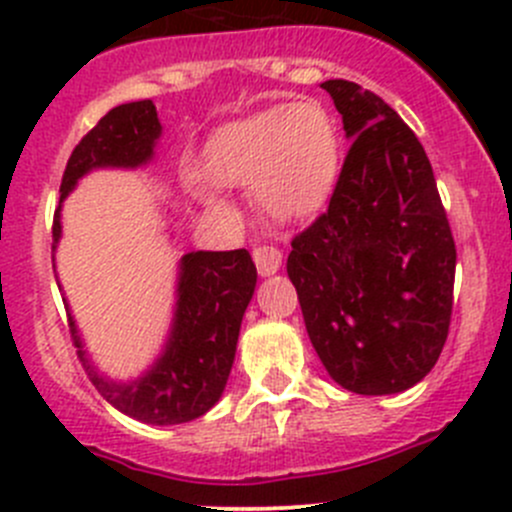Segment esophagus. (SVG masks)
<instances>
[{"mask_svg":"<svg viewBox=\"0 0 512 512\" xmlns=\"http://www.w3.org/2000/svg\"><path fill=\"white\" fill-rule=\"evenodd\" d=\"M252 260H255L257 272H260L262 277L275 275L282 265V252L277 250L275 245H260L252 250Z\"/></svg>","mask_w":512,"mask_h":512,"instance_id":"34e87169","label":"esophagus"}]
</instances>
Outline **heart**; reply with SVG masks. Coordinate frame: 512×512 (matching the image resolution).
Here are the masks:
<instances>
[{"instance_id":"heart-1","label":"heart","mask_w":512,"mask_h":512,"mask_svg":"<svg viewBox=\"0 0 512 512\" xmlns=\"http://www.w3.org/2000/svg\"><path fill=\"white\" fill-rule=\"evenodd\" d=\"M205 175L223 188H255L267 213L297 220L332 193L337 133L327 111L299 101L220 128L203 156Z\"/></svg>"}]
</instances>
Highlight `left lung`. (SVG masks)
Listing matches in <instances>:
<instances>
[{
	"mask_svg": "<svg viewBox=\"0 0 512 512\" xmlns=\"http://www.w3.org/2000/svg\"><path fill=\"white\" fill-rule=\"evenodd\" d=\"M352 138L329 208L292 237L287 275L324 369L354 394L418 384L448 339L456 242L416 133L381 96L324 81Z\"/></svg>",
	"mask_w": 512,
	"mask_h": 512,
	"instance_id": "8db88e82",
	"label": "left lung"
}]
</instances>
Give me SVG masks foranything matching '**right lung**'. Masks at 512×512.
<instances>
[{
	"label": "right lung",
	"mask_w": 512,
	"mask_h": 512,
	"mask_svg": "<svg viewBox=\"0 0 512 512\" xmlns=\"http://www.w3.org/2000/svg\"><path fill=\"white\" fill-rule=\"evenodd\" d=\"M158 136V113L148 98L111 108L71 153L61 178V198H66L76 180L91 168H133L146 163L153 156ZM59 235L61 223L56 210L51 225L54 245ZM255 282L257 270L247 250L185 255L180 265V297L170 342L158 364L136 384L118 386L91 369L69 314L71 342L79 349L76 354L91 384L118 411L156 426L193 421L213 409L223 394L235 359L242 314L255 292Z\"/></svg>",
	"instance_id": "add662e5"
}]
</instances>
